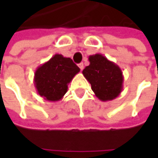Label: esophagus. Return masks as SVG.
Listing matches in <instances>:
<instances>
[{
  "label": "esophagus",
  "instance_id": "1",
  "mask_svg": "<svg viewBox=\"0 0 158 158\" xmlns=\"http://www.w3.org/2000/svg\"><path fill=\"white\" fill-rule=\"evenodd\" d=\"M78 67L80 68V69L82 70V69H83V63H82V62L79 63V64H78Z\"/></svg>",
  "mask_w": 158,
  "mask_h": 158
}]
</instances>
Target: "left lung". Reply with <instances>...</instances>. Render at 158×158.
Wrapping results in <instances>:
<instances>
[{"instance_id": "obj_1", "label": "left lung", "mask_w": 158, "mask_h": 158, "mask_svg": "<svg viewBox=\"0 0 158 158\" xmlns=\"http://www.w3.org/2000/svg\"><path fill=\"white\" fill-rule=\"evenodd\" d=\"M89 61L82 75L96 97L104 102L115 99L123 89L124 77L120 68L100 53L89 56Z\"/></svg>"}]
</instances>
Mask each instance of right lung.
<instances>
[{
	"label": "right lung",
	"instance_id": "1",
	"mask_svg": "<svg viewBox=\"0 0 158 158\" xmlns=\"http://www.w3.org/2000/svg\"><path fill=\"white\" fill-rule=\"evenodd\" d=\"M80 69L70 58L54 54L40 66L34 74V84L38 94L45 100H60L68 91V85Z\"/></svg>",
	"mask_w": 158,
	"mask_h": 158
}]
</instances>
